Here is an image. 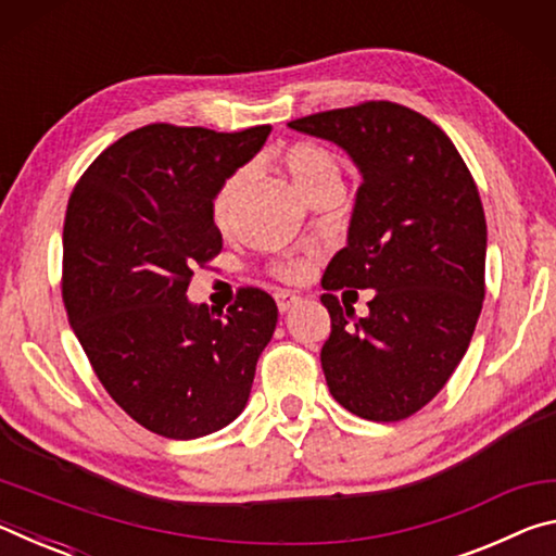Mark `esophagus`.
I'll use <instances>...</instances> for the list:
<instances>
[{"instance_id":"1","label":"esophagus","mask_w":556,"mask_h":556,"mask_svg":"<svg viewBox=\"0 0 556 556\" xmlns=\"http://www.w3.org/2000/svg\"><path fill=\"white\" fill-rule=\"evenodd\" d=\"M275 299H277V306H279V312H281V314L291 312V308H294V306L299 304V301H301V296L291 294V291H277Z\"/></svg>"}]
</instances>
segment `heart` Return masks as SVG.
<instances>
[{
    "instance_id": "heart-1",
    "label": "heart",
    "mask_w": 556,
    "mask_h": 556,
    "mask_svg": "<svg viewBox=\"0 0 556 556\" xmlns=\"http://www.w3.org/2000/svg\"><path fill=\"white\" fill-rule=\"evenodd\" d=\"M279 164L285 166L289 174L291 184H294L296 191L304 195L314 193L316 188L324 186H341V162L338 156L321 144L314 142H296L287 147L285 152L279 154ZM250 184V172L248 168H238L232 172L225 181L218 186V191L213 195V220L220 225V228H228L232 220V213L238 208V201L244 188ZM277 271L285 279H304L308 271L306 260H289L285 265H279Z\"/></svg>"
}]
</instances>
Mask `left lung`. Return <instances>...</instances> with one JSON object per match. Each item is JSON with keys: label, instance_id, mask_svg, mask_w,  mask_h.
I'll return each mask as SVG.
<instances>
[{"label": "left lung", "instance_id": "obj_1", "mask_svg": "<svg viewBox=\"0 0 556 556\" xmlns=\"http://www.w3.org/2000/svg\"><path fill=\"white\" fill-rule=\"evenodd\" d=\"M289 127L338 144L363 176L348 244L321 285L375 296L365 318L321 296L328 390L363 419H407L454 375L483 308L488 232L473 176L434 122L397 102L316 112Z\"/></svg>", "mask_w": 556, "mask_h": 556}]
</instances>
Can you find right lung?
<instances>
[{
  "label": "right lung",
  "mask_w": 556,
  "mask_h": 556,
  "mask_svg": "<svg viewBox=\"0 0 556 556\" xmlns=\"http://www.w3.org/2000/svg\"><path fill=\"white\" fill-rule=\"evenodd\" d=\"M269 131L139 127L110 144L71 193V328L110 397L159 437L186 441L228 427L275 333L277 304L262 289H240L225 316L186 299L193 267L223 250L213 195Z\"/></svg>",
  "instance_id": "obj_1"
}]
</instances>
